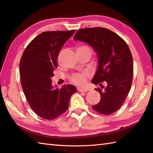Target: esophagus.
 <instances>
[{"label":"esophagus","instance_id":"esophagus-1","mask_svg":"<svg viewBox=\"0 0 153 153\" xmlns=\"http://www.w3.org/2000/svg\"><path fill=\"white\" fill-rule=\"evenodd\" d=\"M77 90H78V91H79V92H87V91H88V90H87L86 89L81 88H79V87H78V88H77Z\"/></svg>","mask_w":153,"mask_h":153}]
</instances>
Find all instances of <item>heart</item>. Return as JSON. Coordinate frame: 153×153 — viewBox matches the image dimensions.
Wrapping results in <instances>:
<instances>
[{
  "instance_id": "b5f03b06",
  "label": "heart",
  "mask_w": 153,
  "mask_h": 153,
  "mask_svg": "<svg viewBox=\"0 0 153 153\" xmlns=\"http://www.w3.org/2000/svg\"><path fill=\"white\" fill-rule=\"evenodd\" d=\"M78 49H86V50H88L89 51L91 52L92 50L88 46L86 45H82L80 46ZM90 74L87 72H83V73H77L73 74L70 77V80L73 83L75 84L76 85H79L80 86H84L86 83L87 79L89 77Z\"/></svg>"
}]
</instances>
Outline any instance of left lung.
Returning a JSON list of instances; mask_svg holds the SVG:
<instances>
[{
  "mask_svg": "<svg viewBox=\"0 0 153 153\" xmlns=\"http://www.w3.org/2000/svg\"><path fill=\"white\" fill-rule=\"evenodd\" d=\"M74 40L88 43L98 57V69L92 82L100 86L101 88L95 90L101 100L92 108L104 115L114 113L123 105L132 85L133 57L128 45L116 33L100 27L78 30ZM102 82L107 86H103Z\"/></svg>",
  "mask_w": 153,
  "mask_h": 153,
  "instance_id": "8db88e82",
  "label": "left lung"
}]
</instances>
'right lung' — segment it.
Returning <instances> with one entry per match:
<instances>
[{
	"mask_svg": "<svg viewBox=\"0 0 153 153\" xmlns=\"http://www.w3.org/2000/svg\"><path fill=\"white\" fill-rule=\"evenodd\" d=\"M75 30L44 32L36 36L23 53L20 61L22 87L30 108L45 120H53L67 110L76 87L67 85L53 88L51 78L57 68L61 48Z\"/></svg>",
	"mask_w": 153,
	"mask_h": 153,
	"instance_id": "1",
	"label": "right lung"
}]
</instances>
